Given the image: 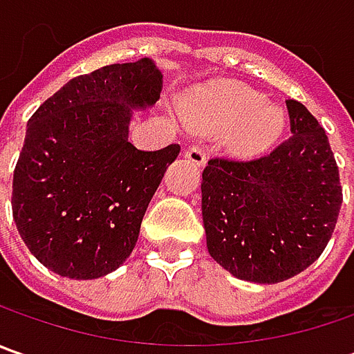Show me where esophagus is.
Masks as SVG:
<instances>
[{
	"label": "esophagus",
	"instance_id": "34e87169",
	"mask_svg": "<svg viewBox=\"0 0 354 354\" xmlns=\"http://www.w3.org/2000/svg\"><path fill=\"white\" fill-rule=\"evenodd\" d=\"M185 157H187L189 161H193L198 167H203V165L207 163V149H205V145L195 143V145H191V147L185 149Z\"/></svg>",
	"mask_w": 354,
	"mask_h": 354
}]
</instances>
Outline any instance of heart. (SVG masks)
Returning a JSON list of instances; mask_svg holds the SVG:
<instances>
[{
    "label": "heart",
    "instance_id": "obj_1",
    "mask_svg": "<svg viewBox=\"0 0 354 354\" xmlns=\"http://www.w3.org/2000/svg\"><path fill=\"white\" fill-rule=\"evenodd\" d=\"M195 120L211 128H230L238 151H256L270 143L281 129L283 116L262 94L242 84H223L207 96L195 112Z\"/></svg>",
    "mask_w": 354,
    "mask_h": 354
}]
</instances>
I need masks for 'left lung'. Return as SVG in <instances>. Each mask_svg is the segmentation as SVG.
<instances>
[{"instance_id":"left-lung-1","label":"left lung","mask_w":354,"mask_h":354,"mask_svg":"<svg viewBox=\"0 0 354 354\" xmlns=\"http://www.w3.org/2000/svg\"><path fill=\"white\" fill-rule=\"evenodd\" d=\"M286 104V142L254 159L212 157L201 183L209 254L256 283H278L313 264L343 203L325 129L301 102Z\"/></svg>"}]
</instances>
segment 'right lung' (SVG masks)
Here are the masks:
<instances>
[{
	"mask_svg": "<svg viewBox=\"0 0 354 354\" xmlns=\"http://www.w3.org/2000/svg\"><path fill=\"white\" fill-rule=\"evenodd\" d=\"M153 61L108 64L68 80L37 108L13 171L23 242L55 274L102 278L126 262L147 205L181 147L128 142L133 108L159 100Z\"/></svg>",
	"mask_w": 354,
	"mask_h": 354,
	"instance_id": "obj_1",
	"label": "right lung"
}]
</instances>
